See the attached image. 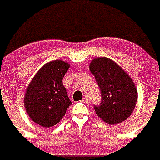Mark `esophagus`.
<instances>
[{"instance_id": "esophagus-1", "label": "esophagus", "mask_w": 160, "mask_h": 160, "mask_svg": "<svg viewBox=\"0 0 160 160\" xmlns=\"http://www.w3.org/2000/svg\"><path fill=\"white\" fill-rule=\"evenodd\" d=\"M80 102L84 103H86L88 102V98L87 97H85L82 101H80Z\"/></svg>"}]
</instances>
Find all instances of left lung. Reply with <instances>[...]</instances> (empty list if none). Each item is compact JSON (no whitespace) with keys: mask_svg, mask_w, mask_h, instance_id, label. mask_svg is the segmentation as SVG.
I'll return each mask as SVG.
<instances>
[{"mask_svg":"<svg viewBox=\"0 0 160 160\" xmlns=\"http://www.w3.org/2000/svg\"><path fill=\"white\" fill-rule=\"evenodd\" d=\"M89 67L102 94L101 103L94 105L96 114L109 125L125 121L132 114L138 98L133 80L109 58H94Z\"/></svg>","mask_w":160,"mask_h":160,"instance_id":"1","label":"left lung"}]
</instances>
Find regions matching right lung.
Wrapping results in <instances>:
<instances>
[{
	"mask_svg": "<svg viewBox=\"0 0 160 160\" xmlns=\"http://www.w3.org/2000/svg\"><path fill=\"white\" fill-rule=\"evenodd\" d=\"M69 64L62 60L44 64L31 80L24 94V107L33 122L50 128L60 122L72 104L63 78Z\"/></svg>",
	"mask_w": 160,
	"mask_h": 160,
	"instance_id": "right-lung-1",
	"label": "right lung"
}]
</instances>
